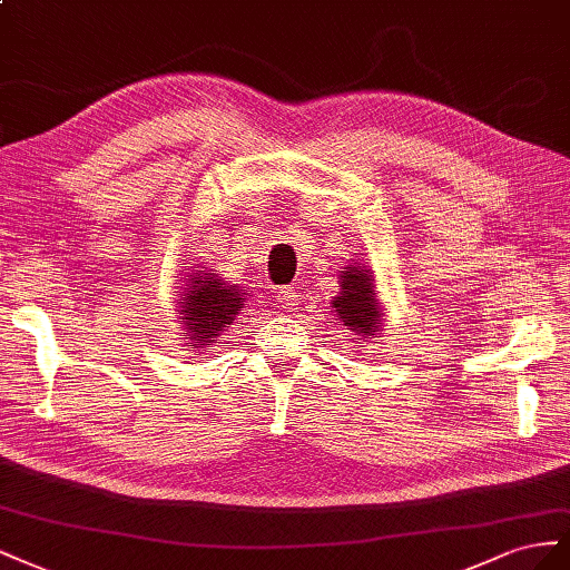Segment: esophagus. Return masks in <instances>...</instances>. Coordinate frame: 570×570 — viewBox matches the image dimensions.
Segmentation results:
<instances>
[{"instance_id": "34e87169", "label": "esophagus", "mask_w": 570, "mask_h": 570, "mask_svg": "<svg viewBox=\"0 0 570 570\" xmlns=\"http://www.w3.org/2000/svg\"><path fill=\"white\" fill-rule=\"evenodd\" d=\"M276 301H279L282 305H298V286H282L279 291H276Z\"/></svg>"}]
</instances>
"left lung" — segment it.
Wrapping results in <instances>:
<instances>
[{
  "label": "left lung",
  "instance_id": "left-lung-1",
  "mask_svg": "<svg viewBox=\"0 0 570 570\" xmlns=\"http://www.w3.org/2000/svg\"><path fill=\"white\" fill-rule=\"evenodd\" d=\"M338 320L355 334L365 338L380 327V307L375 301V286H372L370 272L361 267H346L341 274V294L332 303Z\"/></svg>",
  "mask_w": 570,
  "mask_h": 570
}]
</instances>
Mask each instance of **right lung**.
I'll use <instances>...</instances> for the list:
<instances>
[{
	"mask_svg": "<svg viewBox=\"0 0 570 570\" xmlns=\"http://www.w3.org/2000/svg\"><path fill=\"white\" fill-rule=\"evenodd\" d=\"M243 301L246 296L238 286L224 284L213 272H195L186 284L184 311L178 313V324L188 332L186 338L193 341L195 348L209 346L215 344L222 332H226V324H232L243 307Z\"/></svg>",
	"mask_w": 570,
	"mask_h": 570,
	"instance_id": "1",
	"label": "right lung"
}]
</instances>
